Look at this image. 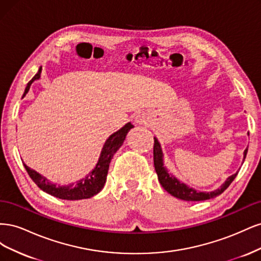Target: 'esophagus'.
Wrapping results in <instances>:
<instances>
[{
    "label": "esophagus",
    "mask_w": 261,
    "mask_h": 261,
    "mask_svg": "<svg viewBox=\"0 0 261 261\" xmlns=\"http://www.w3.org/2000/svg\"><path fill=\"white\" fill-rule=\"evenodd\" d=\"M135 121H136V123H138V124H144V123H146V116H145L144 114L140 113V114L136 115Z\"/></svg>",
    "instance_id": "esophagus-1"
}]
</instances>
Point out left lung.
Wrapping results in <instances>:
<instances>
[{
  "label": "left lung",
  "mask_w": 261,
  "mask_h": 261,
  "mask_svg": "<svg viewBox=\"0 0 261 261\" xmlns=\"http://www.w3.org/2000/svg\"><path fill=\"white\" fill-rule=\"evenodd\" d=\"M247 154V149H245L244 151V160L245 156ZM153 163L154 169L158 174V178H159L160 184L162 187L172 196L176 197L178 199L186 200V201H201L215 198V197L222 194L225 189L230 186V184L234 180V178L238 175V173L228 176L224 183L221 185L219 188L215 189L211 192H199L196 191L195 188L189 187L185 183H181L174 175L169 173L167 168L164 167L163 163V152L161 145L154 137V146H153Z\"/></svg>",
  "instance_id": "left-lung-1"
}]
</instances>
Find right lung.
Wrapping results in <instances>:
<instances>
[{
  "instance_id": "1",
  "label": "right lung",
  "mask_w": 261,
  "mask_h": 261,
  "mask_svg": "<svg viewBox=\"0 0 261 261\" xmlns=\"http://www.w3.org/2000/svg\"><path fill=\"white\" fill-rule=\"evenodd\" d=\"M41 70L42 67L40 66L37 74L33 77V80L27 84L22 98L28 93L31 84L35 81L40 80ZM134 126L130 124V122H128L127 124H125L122 128L113 133L112 135L106 140L103 147H102L96 167H94L92 171H90L84 178L76 180L75 183L67 185H57L50 179L41 175L40 173H38L37 171L27 167L25 163H23V167H25L29 176L33 178V180L38 185L39 188L42 189L45 193L57 197V198L64 200H81L91 198L94 195L100 193L102 191V188H103L112 158L117 150L121 148L126 138V135H127V133Z\"/></svg>"
}]
</instances>
